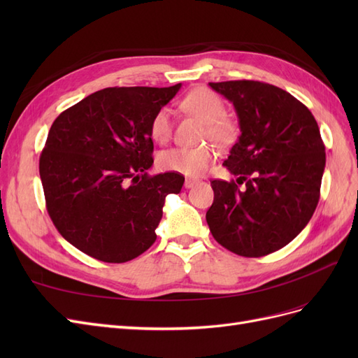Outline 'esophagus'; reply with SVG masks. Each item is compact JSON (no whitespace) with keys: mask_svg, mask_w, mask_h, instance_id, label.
Returning a JSON list of instances; mask_svg holds the SVG:
<instances>
[{"mask_svg":"<svg viewBox=\"0 0 358 358\" xmlns=\"http://www.w3.org/2000/svg\"><path fill=\"white\" fill-rule=\"evenodd\" d=\"M199 180L197 179H185V188H192Z\"/></svg>","mask_w":358,"mask_h":358,"instance_id":"obj_1","label":"esophagus"}]
</instances>
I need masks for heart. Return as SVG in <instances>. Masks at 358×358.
<instances>
[{
	"label": "heart",
	"mask_w": 358,
	"mask_h": 358,
	"mask_svg": "<svg viewBox=\"0 0 358 358\" xmlns=\"http://www.w3.org/2000/svg\"><path fill=\"white\" fill-rule=\"evenodd\" d=\"M183 110L199 117L206 124L204 136L218 145H227L231 142L234 136V124L231 119L225 116V104L220 95L213 91L200 88L189 92L182 101ZM173 121L171 112L167 107L154 115L150 122V136L158 143H166L171 137ZM215 159V150L209 146L185 148L176 146L166 149L158 155V166L162 170L180 173L185 176H200L209 169L210 162Z\"/></svg>",
	"instance_id": "b5f03b06"
}]
</instances>
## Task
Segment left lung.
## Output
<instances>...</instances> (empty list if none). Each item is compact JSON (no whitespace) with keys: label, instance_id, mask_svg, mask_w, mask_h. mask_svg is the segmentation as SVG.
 <instances>
[{"label":"left lung","instance_id":"1","mask_svg":"<svg viewBox=\"0 0 358 358\" xmlns=\"http://www.w3.org/2000/svg\"><path fill=\"white\" fill-rule=\"evenodd\" d=\"M209 85L233 103L241 136L224 161L237 179L210 182L215 197L206 221L215 241L237 255L272 254L294 239L317 209L326 167L318 124L305 104L278 86Z\"/></svg>","mask_w":358,"mask_h":358}]
</instances>
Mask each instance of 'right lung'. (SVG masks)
Segmentation results:
<instances>
[{
  "label": "right lung",
  "mask_w": 358,
  "mask_h": 358,
  "mask_svg": "<svg viewBox=\"0 0 358 358\" xmlns=\"http://www.w3.org/2000/svg\"><path fill=\"white\" fill-rule=\"evenodd\" d=\"M180 83L169 88H106L53 121L40 155L46 208L61 236L95 259L125 263L157 241L169 194L183 178L149 176L150 122Z\"/></svg>",
  "instance_id": "add662e5"
}]
</instances>
